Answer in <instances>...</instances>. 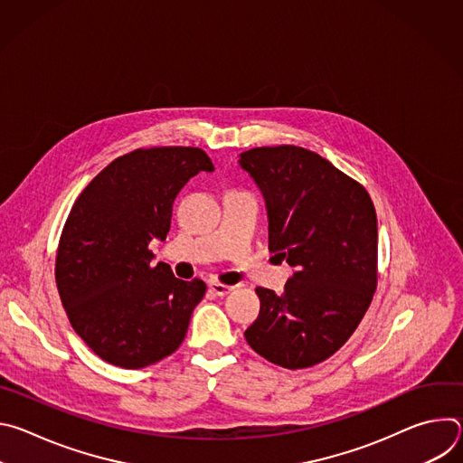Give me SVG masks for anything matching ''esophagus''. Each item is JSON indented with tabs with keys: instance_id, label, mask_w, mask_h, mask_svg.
<instances>
[{
	"instance_id": "34e87169",
	"label": "esophagus",
	"mask_w": 463,
	"mask_h": 463,
	"mask_svg": "<svg viewBox=\"0 0 463 463\" xmlns=\"http://www.w3.org/2000/svg\"><path fill=\"white\" fill-rule=\"evenodd\" d=\"M209 289H211L216 297H223V295L231 293L234 288H232V286H227V284H223V282H211V284H209Z\"/></svg>"
}]
</instances>
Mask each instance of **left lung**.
I'll list each match as a JSON object with an SVG mask.
<instances>
[{
  "mask_svg": "<svg viewBox=\"0 0 463 463\" xmlns=\"http://www.w3.org/2000/svg\"><path fill=\"white\" fill-rule=\"evenodd\" d=\"M240 165L266 197L269 249L295 268L284 293L256 288L249 346L289 370L332 357L355 332L377 288V218L366 188L318 154L261 146Z\"/></svg>",
  "mask_w": 463,
  "mask_h": 463,
  "instance_id": "8db88e82",
  "label": "left lung"
}]
</instances>
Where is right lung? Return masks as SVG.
<instances>
[{
    "instance_id": "obj_1",
    "label": "right lung",
    "mask_w": 463,
    "mask_h": 463,
    "mask_svg": "<svg viewBox=\"0 0 463 463\" xmlns=\"http://www.w3.org/2000/svg\"><path fill=\"white\" fill-rule=\"evenodd\" d=\"M214 165L202 148H137L82 190L60 234L54 279L77 335L106 363L137 370L174 354L203 298V280L152 266L184 183Z\"/></svg>"
}]
</instances>
